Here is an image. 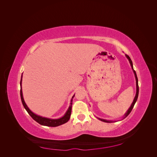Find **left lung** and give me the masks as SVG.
Instances as JSON below:
<instances>
[{"mask_svg": "<svg viewBox=\"0 0 157 157\" xmlns=\"http://www.w3.org/2000/svg\"><path fill=\"white\" fill-rule=\"evenodd\" d=\"M126 58H128V61H130V65H131V67H132V70H133V71H134V75H135V77H136V96H135V98H134V101H133V102H132V105H131V106H130V107L128 109V110L127 111V112L125 113V115H124V118H125L128 115H129V114L130 113V112L132 111V109H133V107H134V105H135V103H136V101H137V98H138V94H139V86H138V79H137V75H136V71L134 70V68H133V64H132V60H131V59H130V58L129 56H128V55H126ZM98 119H99L100 121H103V122H113V121H107V120H105V119H102V118H98Z\"/></svg>", "mask_w": 157, "mask_h": 157, "instance_id": "1", "label": "left lung"}]
</instances>
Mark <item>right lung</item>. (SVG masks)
Here are the masks:
<instances>
[{"label":"right lung","instance_id":"1","mask_svg":"<svg viewBox=\"0 0 157 157\" xmlns=\"http://www.w3.org/2000/svg\"><path fill=\"white\" fill-rule=\"evenodd\" d=\"M21 81H22V75H21V81H20V86H21V90H20V96H21V102L23 107L25 109V110L27 111V113L29 114V115L34 119L36 122L38 123H39L40 124L43 125V126H50V127H56V126H58L61 124H63L65 123L68 122L69 120L70 117H71V109H72V101H73V98H74L75 95L73 96L72 99L71 100V105L67 109V112L65 113L63 117L61 118H58V119H51V118H45V117H42L41 116H39L36 115L34 113H33L29 107H27L26 105V103L24 101V99H23V93H22V89H21Z\"/></svg>","mask_w":157,"mask_h":157}]
</instances>
